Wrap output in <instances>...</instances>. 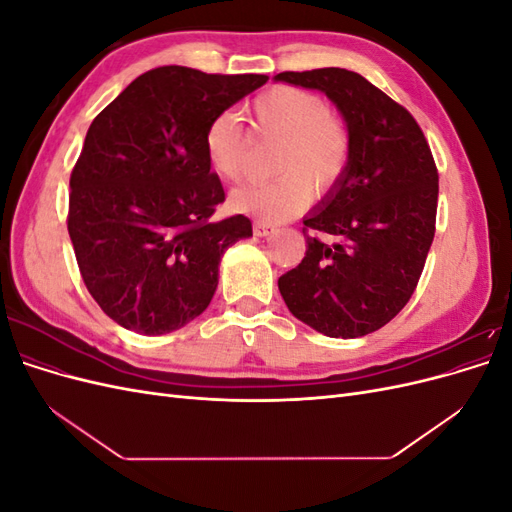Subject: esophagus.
<instances>
[{"instance_id":"1","label":"esophagus","mask_w":512,"mask_h":512,"mask_svg":"<svg viewBox=\"0 0 512 512\" xmlns=\"http://www.w3.org/2000/svg\"><path fill=\"white\" fill-rule=\"evenodd\" d=\"M273 230H275V226L271 222H265V220L254 222V235H258V237H267Z\"/></svg>"}]
</instances>
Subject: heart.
<instances>
[{
  "instance_id": "1",
  "label": "heart",
  "mask_w": 512,
  "mask_h": 512,
  "mask_svg": "<svg viewBox=\"0 0 512 512\" xmlns=\"http://www.w3.org/2000/svg\"><path fill=\"white\" fill-rule=\"evenodd\" d=\"M254 130L282 138L267 181L247 183L230 196L235 211L265 222H284L305 209L309 192L320 196L342 179L352 156L346 123L331 113L322 96L292 85H277L260 94L250 108ZM205 153L222 179L239 181L247 170L250 138L237 115L213 117L205 132Z\"/></svg>"
}]
</instances>
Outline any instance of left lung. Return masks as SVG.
<instances>
[{
    "instance_id": "1",
    "label": "left lung",
    "mask_w": 512,
    "mask_h": 512,
    "mask_svg": "<svg viewBox=\"0 0 512 512\" xmlns=\"http://www.w3.org/2000/svg\"><path fill=\"white\" fill-rule=\"evenodd\" d=\"M275 81L324 91L352 141L346 173L303 220L305 258L277 286L292 316L318 333H374L410 301L436 235L429 143L406 108L361 74L318 68Z\"/></svg>"
}]
</instances>
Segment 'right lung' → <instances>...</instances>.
<instances>
[{
	"label": "right lung",
	"instance_id": "add662e5",
	"mask_svg": "<svg viewBox=\"0 0 512 512\" xmlns=\"http://www.w3.org/2000/svg\"><path fill=\"white\" fill-rule=\"evenodd\" d=\"M267 81L153 68L91 121L70 175L68 232L89 294L123 329L164 335L203 314L222 254L252 235L241 213L213 218L226 196L205 132Z\"/></svg>",
	"mask_w": 512,
	"mask_h": 512
}]
</instances>
